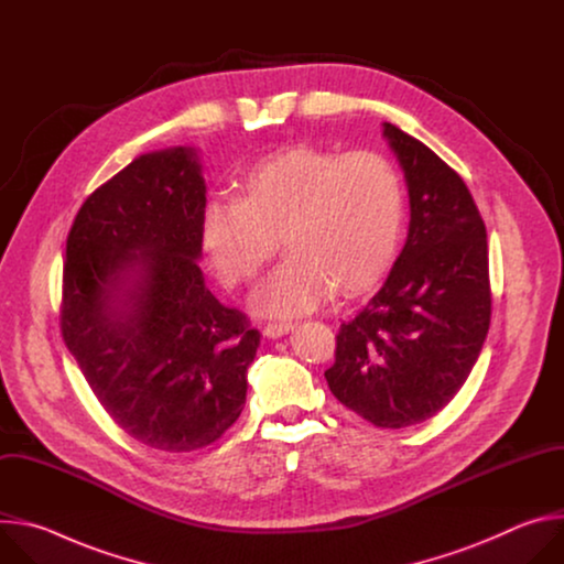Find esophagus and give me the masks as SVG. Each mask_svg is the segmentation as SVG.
Segmentation results:
<instances>
[{
  "mask_svg": "<svg viewBox=\"0 0 564 564\" xmlns=\"http://www.w3.org/2000/svg\"><path fill=\"white\" fill-rule=\"evenodd\" d=\"M292 328H294L292 324H268L263 333H265V337H268V339H279V337L288 335Z\"/></svg>",
  "mask_w": 564,
  "mask_h": 564,
  "instance_id": "obj_1",
  "label": "esophagus"
}]
</instances>
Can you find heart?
<instances>
[{
	"mask_svg": "<svg viewBox=\"0 0 564 564\" xmlns=\"http://www.w3.org/2000/svg\"><path fill=\"white\" fill-rule=\"evenodd\" d=\"M240 187V198L205 207L200 243L218 279L236 288L257 279L281 238L288 259L252 296L259 314L296 316L335 290L364 294L397 259L406 198L383 155L301 144L261 160Z\"/></svg>",
	"mask_w": 564,
	"mask_h": 564,
	"instance_id": "b5f03b06",
	"label": "heart"
}]
</instances>
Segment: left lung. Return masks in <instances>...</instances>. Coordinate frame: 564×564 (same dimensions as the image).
Returning a JSON list of instances; mask_svg holds the SVG:
<instances>
[{
    "instance_id": "obj_1",
    "label": "left lung",
    "mask_w": 564,
    "mask_h": 564,
    "mask_svg": "<svg viewBox=\"0 0 564 564\" xmlns=\"http://www.w3.org/2000/svg\"><path fill=\"white\" fill-rule=\"evenodd\" d=\"M411 203L406 246L337 335L328 386L379 429L440 413L468 379L491 324L487 227L464 181L417 138L383 122Z\"/></svg>"
}]
</instances>
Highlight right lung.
<instances>
[{
  "label": "right lung",
  "mask_w": 564,
  "mask_h": 564,
  "mask_svg": "<svg viewBox=\"0 0 564 564\" xmlns=\"http://www.w3.org/2000/svg\"><path fill=\"white\" fill-rule=\"evenodd\" d=\"M205 194L194 147L151 151L85 200L66 238L64 344L113 422L165 453L238 420L261 344L205 285Z\"/></svg>",
  "instance_id": "add662e5"
}]
</instances>
